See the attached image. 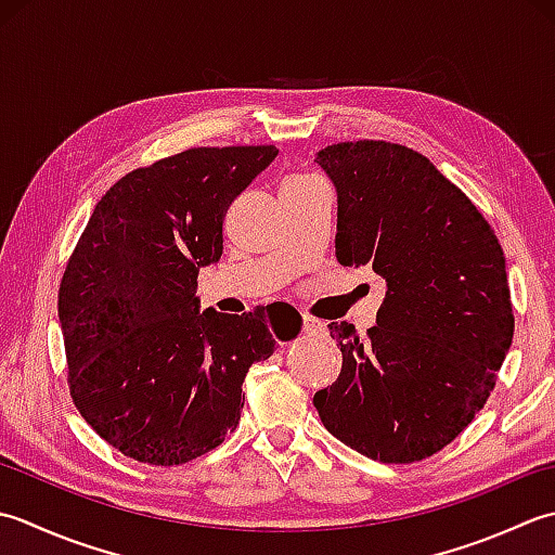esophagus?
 I'll return each mask as SVG.
<instances>
[{"label": "esophagus", "instance_id": "obj_1", "mask_svg": "<svg viewBox=\"0 0 555 555\" xmlns=\"http://www.w3.org/2000/svg\"><path fill=\"white\" fill-rule=\"evenodd\" d=\"M301 331L307 333V335H319V333L325 331V327H323V323L319 319H313V315L301 313Z\"/></svg>", "mask_w": 555, "mask_h": 555}]
</instances>
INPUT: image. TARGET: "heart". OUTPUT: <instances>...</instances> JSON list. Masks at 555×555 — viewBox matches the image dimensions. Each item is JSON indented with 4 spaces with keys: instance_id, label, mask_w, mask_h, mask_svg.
<instances>
[{
    "instance_id": "obj_1",
    "label": "heart",
    "mask_w": 555,
    "mask_h": 555,
    "mask_svg": "<svg viewBox=\"0 0 555 555\" xmlns=\"http://www.w3.org/2000/svg\"><path fill=\"white\" fill-rule=\"evenodd\" d=\"M289 182H307V179H289Z\"/></svg>"
}]
</instances>
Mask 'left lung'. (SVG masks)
<instances>
[{"label": "left lung", "instance_id": "1", "mask_svg": "<svg viewBox=\"0 0 555 555\" xmlns=\"http://www.w3.org/2000/svg\"><path fill=\"white\" fill-rule=\"evenodd\" d=\"M337 191L335 256L386 280L376 325L331 323L343 352L313 395L323 426L388 465L443 450L489 400L515 315L499 236L477 206L406 145L335 143L315 155Z\"/></svg>", "mask_w": 555, "mask_h": 555}]
</instances>
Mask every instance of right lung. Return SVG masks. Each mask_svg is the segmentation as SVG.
Instances as JSON below:
<instances>
[{"label":"right lung","instance_id":"1","mask_svg":"<svg viewBox=\"0 0 555 555\" xmlns=\"http://www.w3.org/2000/svg\"><path fill=\"white\" fill-rule=\"evenodd\" d=\"M275 145L189 149L121 177L98 201L60 285L69 392L121 455L172 467L206 455L242 416L256 361L292 340L273 307L201 309L198 270L222 256L230 203Z\"/></svg>","mask_w":555,"mask_h":555}]
</instances>
